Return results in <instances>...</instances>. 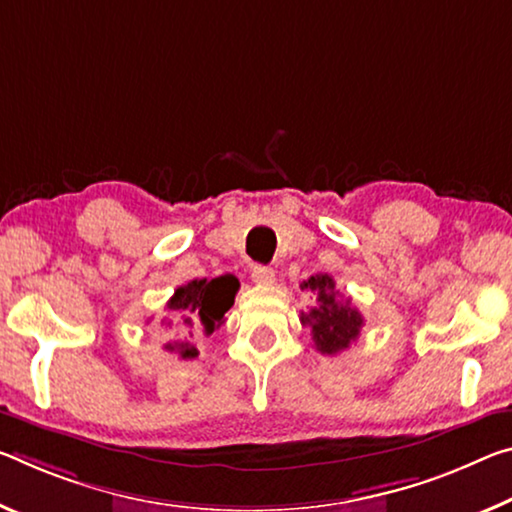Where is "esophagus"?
Masks as SVG:
<instances>
[{"instance_id": "obj_1", "label": "esophagus", "mask_w": 512, "mask_h": 512, "mask_svg": "<svg viewBox=\"0 0 512 512\" xmlns=\"http://www.w3.org/2000/svg\"><path fill=\"white\" fill-rule=\"evenodd\" d=\"M253 282H257V285H273L275 271L271 269V266L257 264V266H253Z\"/></svg>"}]
</instances>
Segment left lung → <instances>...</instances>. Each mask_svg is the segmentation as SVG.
<instances>
[{
	"mask_svg": "<svg viewBox=\"0 0 512 512\" xmlns=\"http://www.w3.org/2000/svg\"><path fill=\"white\" fill-rule=\"evenodd\" d=\"M300 289L316 294V307L303 312L300 321L312 328V342L316 351L323 355H337L346 351L351 342L360 337L364 326L358 307H353L351 298H344L335 289V280L328 273H316L307 278Z\"/></svg>",
	"mask_w": 512,
	"mask_h": 512,
	"instance_id": "left-lung-1",
	"label": "left lung"
}]
</instances>
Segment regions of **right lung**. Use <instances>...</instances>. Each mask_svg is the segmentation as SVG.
Masks as SVG:
<instances>
[{"mask_svg":"<svg viewBox=\"0 0 512 512\" xmlns=\"http://www.w3.org/2000/svg\"><path fill=\"white\" fill-rule=\"evenodd\" d=\"M237 291L239 280L230 273L177 287L166 303V314L157 323L161 337L166 339V351L177 353L182 360L198 358L196 339L209 337L223 326Z\"/></svg>","mask_w":512,"mask_h":512,"instance_id":"right-lung-1","label":"right lung"}]
</instances>
